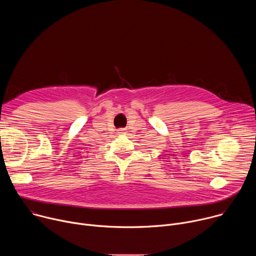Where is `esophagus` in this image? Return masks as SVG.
Segmentation results:
<instances>
[{"instance_id":"34e87169","label":"esophagus","mask_w":256,"mask_h":256,"mask_svg":"<svg viewBox=\"0 0 256 256\" xmlns=\"http://www.w3.org/2000/svg\"><path fill=\"white\" fill-rule=\"evenodd\" d=\"M118 132H120V134H124V130H120Z\"/></svg>"}]
</instances>
